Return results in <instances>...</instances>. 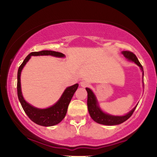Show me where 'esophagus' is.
Listing matches in <instances>:
<instances>
[{
    "label": "esophagus",
    "mask_w": 157,
    "mask_h": 157,
    "mask_svg": "<svg viewBox=\"0 0 157 157\" xmlns=\"http://www.w3.org/2000/svg\"><path fill=\"white\" fill-rule=\"evenodd\" d=\"M80 86H82V87H83V88H86V87H87V86H89V83L88 82H85V81H82V82H80Z\"/></svg>",
    "instance_id": "esophagus-1"
}]
</instances>
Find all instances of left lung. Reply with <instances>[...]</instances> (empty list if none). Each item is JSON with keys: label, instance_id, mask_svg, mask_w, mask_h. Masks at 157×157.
<instances>
[{"label": "left lung", "instance_id": "8db88e82", "mask_svg": "<svg viewBox=\"0 0 157 157\" xmlns=\"http://www.w3.org/2000/svg\"><path fill=\"white\" fill-rule=\"evenodd\" d=\"M122 54L124 55V57L127 60L130 61V62H134L136 65L139 66L140 68V70L143 71V78L144 73H143V66L140 64V63L139 62V61L136 55L130 51H123L122 52ZM86 90L87 91V94H88L87 107H88L89 113L93 120L101 124H105V125H116V124L123 123V122L126 121L127 119L131 117L138 105H136V106H135L134 108H133V109H132L128 113H127L124 116L110 115V114L105 113L104 111L101 109L99 104L98 102L97 98L95 97L94 92L89 88H86Z\"/></svg>", "mask_w": 157, "mask_h": 157}]
</instances>
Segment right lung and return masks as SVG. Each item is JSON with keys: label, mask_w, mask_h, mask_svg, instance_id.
I'll list each match as a JSON object with an SVG mask.
<instances>
[{"label": "right lung", "mask_w": 157, "mask_h": 157, "mask_svg": "<svg viewBox=\"0 0 157 157\" xmlns=\"http://www.w3.org/2000/svg\"><path fill=\"white\" fill-rule=\"evenodd\" d=\"M40 55H51L56 57H65V55L63 53L51 51V50H42V51L30 53L18 68L17 73V94L21 105L29 118L39 125L50 127L59 123L64 118L69 103L76 90L78 89L79 85L78 84H75L73 86L67 87L59 100L55 105L48 108L39 109L29 104L25 100L21 91V73L23 67L31 58V56H40Z\"/></svg>", "instance_id": "right-lung-1"}]
</instances>
